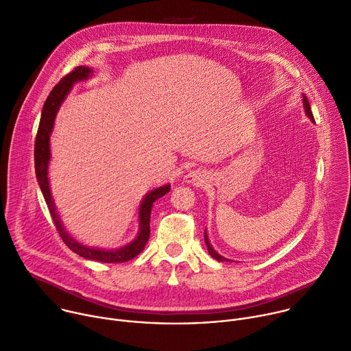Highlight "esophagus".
<instances>
[{
  "mask_svg": "<svg viewBox=\"0 0 351 351\" xmlns=\"http://www.w3.org/2000/svg\"><path fill=\"white\" fill-rule=\"evenodd\" d=\"M206 173L204 171H202V170H192V171H189L186 176H185V182H188V184H193V185H202V184H204V181H206Z\"/></svg>",
  "mask_w": 351,
  "mask_h": 351,
  "instance_id": "esophagus-1",
  "label": "esophagus"
}]
</instances>
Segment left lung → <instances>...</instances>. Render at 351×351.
<instances>
[{
  "label": "left lung",
  "mask_w": 351,
  "mask_h": 351,
  "mask_svg": "<svg viewBox=\"0 0 351 351\" xmlns=\"http://www.w3.org/2000/svg\"><path fill=\"white\" fill-rule=\"evenodd\" d=\"M303 105H304V109H306V113H307V116L311 119V120H314V116H313V112H311V108H310V104H308V101H307V98L304 97L303 98ZM204 242H206V246H207V250H208V253H210V256H212L213 258H216L217 261H230L228 258H224L223 256H220L213 247H212V245H210V242H208V239H207V234L204 232Z\"/></svg>",
  "instance_id": "1"
}]
</instances>
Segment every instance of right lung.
<instances>
[{
  "instance_id": "1",
  "label": "right lung",
  "mask_w": 351,
  "mask_h": 351,
  "mask_svg": "<svg viewBox=\"0 0 351 351\" xmlns=\"http://www.w3.org/2000/svg\"><path fill=\"white\" fill-rule=\"evenodd\" d=\"M93 70L86 66H77L73 72H70L64 77L60 79V82L52 88L49 93L44 106H43V113L40 119V125L37 130V136H36V144H34V166H36V176L41 188V192L44 195V199L47 202L48 210L51 213V217L53 220V224L59 232V237L62 241L66 243V246L77 253L79 256L88 258V260H95V261H102V263H124L135 256L141 253L149 239V220H151V212H152V204L156 199L165 196L170 191V185L160 186L151 193L147 195L144 202L139 206V234L138 237L128 243L124 247L116 249V250H101V249H94V247H87L75 241L72 237H69L64 228L62 227V223L58 217L56 208L51 196L49 191V184H48V162H49V134L53 127V120L55 114L67 95V93L72 88V86L79 82L84 80L90 76Z\"/></svg>"
}]
</instances>
